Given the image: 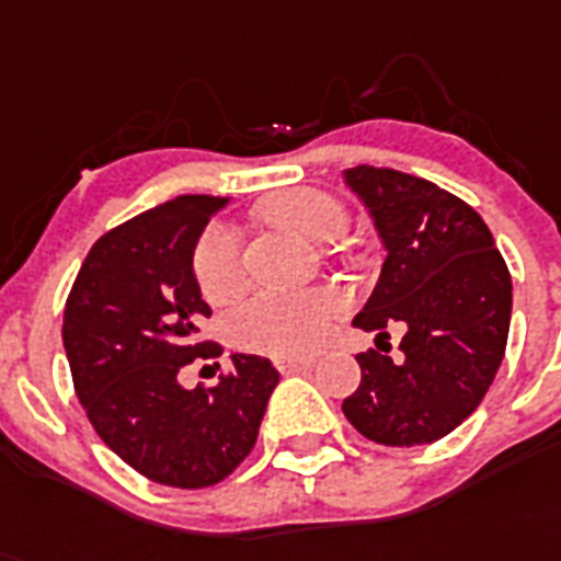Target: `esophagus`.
<instances>
[{
	"mask_svg": "<svg viewBox=\"0 0 561 561\" xmlns=\"http://www.w3.org/2000/svg\"><path fill=\"white\" fill-rule=\"evenodd\" d=\"M313 362H317L313 356H285V359L273 362V365H276L279 374H299V370H308Z\"/></svg>",
	"mask_w": 561,
	"mask_h": 561,
	"instance_id": "34e87169",
	"label": "esophagus"
}]
</instances>
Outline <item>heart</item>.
Masks as SVG:
<instances>
[{
	"instance_id": "obj_1",
	"label": "heart",
	"mask_w": 561,
	"mask_h": 561,
	"mask_svg": "<svg viewBox=\"0 0 561 561\" xmlns=\"http://www.w3.org/2000/svg\"><path fill=\"white\" fill-rule=\"evenodd\" d=\"M271 222L302 233L313 242L339 237L347 225L342 202L319 187H285L271 193L262 205ZM193 276L202 296L222 305L242 290V242L228 225H210L193 248ZM345 308V296L333 288L256 290L233 305L225 317V336L242 351L265 356H302L324 342L331 322Z\"/></svg>"
}]
</instances>
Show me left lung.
<instances>
[{"label": "left lung", "mask_w": 561, "mask_h": 561, "mask_svg": "<svg viewBox=\"0 0 561 561\" xmlns=\"http://www.w3.org/2000/svg\"><path fill=\"white\" fill-rule=\"evenodd\" d=\"M345 182L385 242V265L353 324L390 339L402 359L356 356L359 388L342 402L362 436L413 448L462 425L491 388L507 345L513 285L482 216L454 193L393 168L356 164Z\"/></svg>", "instance_id": "obj_1"}]
</instances>
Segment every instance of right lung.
Listing matches in <instances>:
<instances>
[{
    "mask_svg": "<svg viewBox=\"0 0 561 561\" xmlns=\"http://www.w3.org/2000/svg\"><path fill=\"white\" fill-rule=\"evenodd\" d=\"M222 196H176L99 237L65 302L62 342L93 431L122 462L168 488H210L239 468L279 374L233 353L214 388L179 385L193 359L222 347L199 339L208 302L193 248Z\"/></svg>",
    "mask_w": 561,
    "mask_h": 561,
    "instance_id": "add662e5",
    "label": "right lung"
}]
</instances>
